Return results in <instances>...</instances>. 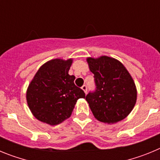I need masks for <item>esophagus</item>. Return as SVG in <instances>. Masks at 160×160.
<instances>
[{
	"label": "esophagus",
	"mask_w": 160,
	"mask_h": 160,
	"mask_svg": "<svg viewBox=\"0 0 160 160\" xmlns=\"http://www.w3.org/2000/svg\"><path fill=\"white\" fill-rule=\"evenodd\" d=\"M82 90L84 91L85 94H87V87L86 86V85H84V86H82Z\"/></svg>",
	"instance_id": "esophagus-1"
}]
</instances>
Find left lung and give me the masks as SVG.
<instances>
[{
	"label": "left lung",
	"mask_w": 160,
	"mask_h": 160,
	"mask_svg": "<svg viewBox=\"0 0 160 160\" xmlns=\"http://www.w3.org/2000/svg\"><path fill=\"white\" fill-rule=\"evenodd\" d=\"M94 75L95 92L89 93L86 100L94 118L113 124L129 115L137 100V89L132 77L121 62L108 56L87 58Z\"/></svg>",
	"instance_id": "left-lung-1"
}]
</instances>
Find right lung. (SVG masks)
Listing matches in <instances>:
<instances>
[{
    "label": "right lung",
    "instance_id": "add662e5",
    "mask_svg": "<svg viewBox=\"0 0 160 160\" xmlns=\"http://www.w3.org/2000/svg\"><path fill=\"white\" fill-rule=\"evenodd\" d=\"M73 58H55L41 66L26 90V101L32 115L44 123L55 126L71 115L83 90L74 85L69 74Z\"/></svg>",
    "mask_w": 160,
    "mask_h": 160
}]
</instances>
